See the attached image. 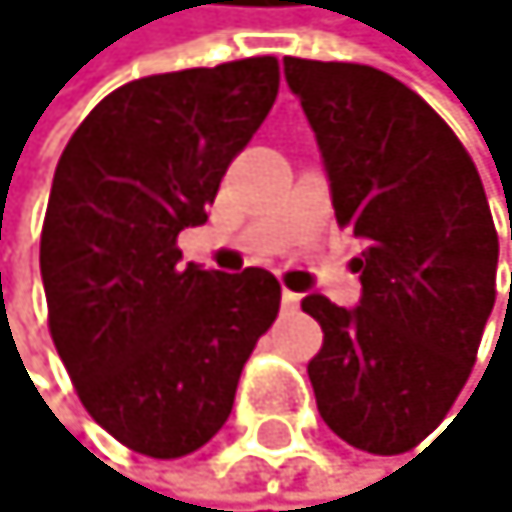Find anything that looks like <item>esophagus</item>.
Instances as JSON below:
<instances>
[{"label": "esophagus", "mask_w": 512, "mask_h": 512, "mask_svg": "<svg viewBox=\"0 0 512 512\" xmlns=\"http://www.w3.org/2000/svg\"><path fill=\"white\" fill-rule=\"evenodd\" d=\"M281 304H284V307H297V304H301V294L284 288V291H281Z\"/></svg>", "instance_id": "esophagus-1"}]
</instances>
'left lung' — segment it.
<instances>
[{"label":"left lung","mask_w":512,"mask_h":512,"mask_svg":"<svg viewBox=\"0 0 512 512\" xmlns=\"http://www.w3.org/2000/svg\"><path fill=\"white\" fill-rule=\"evenodd\" d=\"M284 78L314 128L334 215L364 241L357 307L301 301L324 331L307 364L317 410L357 450L404 453L447 417L497 301L487 191L450 125L394 75L288 55Z\"/></svg>","instance_id":"left-lung-1"}]
</instances>
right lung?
Listing matches in <instances>:
<instances>
[{"mask_svg": "<svg viewBox=\"0 0 512 512\" xmlns=\"http://www.w3.org/2000/svg\"><path fill=\"white\" fill-rule=\"evenodd\" d=\"M278 59L135 78L65 145L42 224L49 331L88 414L145 457L205 447L281 307L271 271L181 264L278 98Z\"/></svg>", "mask_w": 512, "mask_h": 512, "instance_id": "right-lung-1", "label": "right lung"}]
</instances>
